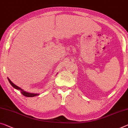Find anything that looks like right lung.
<instances>
[{"instance_id": "obj_1", "label": "right lung", "mask_w": 128, "mask_h": 128, "mask_svg": "<svg viewBox=\"0 0 128 128\" xmlns=\"http://www.w3.org/2000/svg\"><path fill=\"white\" fill-rule=\"evenodd\" d=\"M7 79H8V80L10 82V83L11 84V85L12 86L14 87V88L18 90H20V92H21V94L22 95H24V96H27V97H33V96H37V95H39V94H36V93H32V92H28L27 91H24V90L22 89L21 88H20V87L17 86L15 84L13 83L12 82H11L10 80L8 78H7Z\"/></svg>"}]
</instances>
